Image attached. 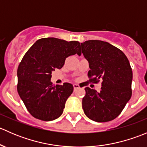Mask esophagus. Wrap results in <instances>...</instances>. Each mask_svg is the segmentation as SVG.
<instances>
[{
  "mask_svg": "<svg viewBox=\"0 0 147 147\" xmlns=\"http://www.w3.org/2000/svg\"><path fill=\"white\" fill-rule=\"evenodd\" d=\"M73 87H74V90H78V89L80 88L79 84H73Z\"/></svg>",
  "mask_w": 147,
  "mask_h": 147,
  "instance_id": "34e87169",
  "label": "esophagus"
}]
</instances>
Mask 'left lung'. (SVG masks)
<instances>
[{"label": "left lung", "mask_w": 147, "mask_h": 147, "mask_svg": "<svg viewBox=\"0 0 147 147\" xmlns=\"http://www.w3.org/2000/svg\"><path fill=\"white\" fill-rule=\"evenodd\" d=\"M88 61L90 81L102 80L100 91L87 87L82 108L89 119L106 122L118 117L131 97L132 70L127 56L107 42L90 40L81 43Z\"/></svg>", "instance_id": "8db88e82"}]
</instances>
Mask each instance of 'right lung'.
<instances>
[{"instance_id":"add662e5","label":"right lung","mask_w":147,"mask_h":147,"mask_svg":"<svg viewBox=\"0 0 147 147\" xmlns=\"http://www.w3.org/2000/svg\"><path fill=\"white\" fill-rule=\"evenodd\" d=\"M81 55L80 43L55 38L37 40L22 59L17 71L18 92L32 117L52 121L61 116L73 85H53L52 72L60 69L65 59Z\"/></svg>"}]
</instances>
